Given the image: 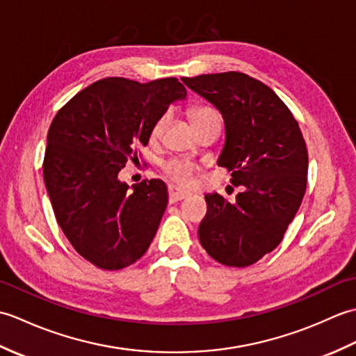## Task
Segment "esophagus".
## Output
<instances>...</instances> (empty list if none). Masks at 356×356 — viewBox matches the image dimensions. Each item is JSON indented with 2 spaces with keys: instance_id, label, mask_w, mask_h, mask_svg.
I'll use <instances>...</instances> for the list:
<instances>
[{
  "instance_id": "1",
  "label": "esophagus",
  "mask_w": 356,
  "mask_h": 356,
  "mask_svg": "<svg viewBox=\"0 0 356 356\" xmlns=\"http://www.w3.org/2000/svg\"><path fill=\"white\" fill-rule=\"evenodd\" d=\"M188 195H190V193L179 190V188H176L174 185L168 186V197H170L171 203H176L179 200H184V199L188 197Z\"/></svg>"
}]
</instances>
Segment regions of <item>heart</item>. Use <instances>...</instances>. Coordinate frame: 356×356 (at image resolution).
Instances as JSON below:
<instances>
[{
  "label": "heart",
  "instance_id": "b5f03b06",
  "mask_svg": "<svg viewBox=\"0 0 356 356\" xmlns=\"http://www.w3.org/2000/svg\"><path fill=\"white\" fill-rule=\"evenodd\" d=\"M190 119L194 128L205 124H211V122H220V116H218V113L213 107H208V105L194 107L190 111ZM168 122H170V113H162V115L154 120V124L149 130L151 142H157L162 138V134ZM163 171L166 176L172 180V182H176L179 185H188L193 180L195 166L191 162L185 161V159H171L170 162H166L163 165Z\"/></svg>",
  "mask_w": 356,
  "mask_h": 356
}]
</instances>
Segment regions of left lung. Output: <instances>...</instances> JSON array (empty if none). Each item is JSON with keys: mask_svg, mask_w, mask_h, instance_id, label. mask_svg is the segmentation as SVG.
<instances>
[{"mask_svg": "<svg viewBox=\"0 0 356 356\" xmlns=\"http://www.w3.org/2000/svg\"><path fill=\"white\" fill-rule=\"evenodd\" d=\"M184 84L220 111L225 143L218 166L243 190L236 202L207 194L199 226L203 249L225 266L259 261L283 240L306 193L307 149L298 122L284 102L245 73L182 78Z\"/></svg>", "mask_w": 356, "mask_h": 356, "instance_id": "8db88e82", "label": "left lung"}]
</instances>
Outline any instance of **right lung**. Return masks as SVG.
<instances>
[{
  "instance_id": "1",
  "label": "right lung",
  "mask_w": 356,
  "mask_h": 356,
  "mask_svg": "<svg viewBox=\"0 0 356 356\" xmlns=\"http://www.w3.org/2000/svg\"><path fill=\"white\" fill-rule=\"evenodd\" d=\"M186 90L176 78L140 84L105 78L74 95L49 128L44 184L72 246L95 266H130L147 252L168 191L159 179L131 188L119 180L136 147H147L154 120Z\"/></svg>"
}]
</instances>
